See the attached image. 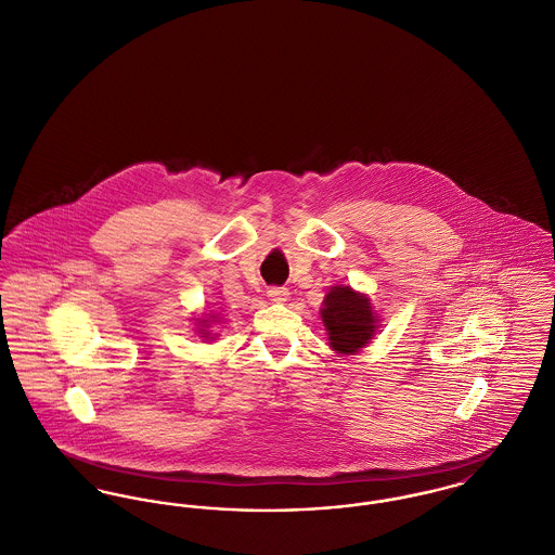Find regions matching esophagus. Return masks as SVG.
I'll return each instance as SVG.
<instances>
[{
  "label": "esophagus",
  "instance_id": "esophagus-1",
  "mask_svg": "<svg viewBox=\"0 0 555 555\" xmlns=\"http://www.w3.org/2000/svg\"><path fill=\"white\" fill-rule=\"evenodd\" d=\"M267 296H269L271 302H286L291 293L286 288H269Z\"/></svg>",
  "mask_w": 555,
  "mask_h": 555
}]
</instances>
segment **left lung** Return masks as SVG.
<instances>
[{
  "label": "left lung",
  "mask_w": 555,
  "mask_h": 555,
  "mask_svg": "<svg viewBox=\"0 0 555 555\" xmlns=\"http://www.w3.org/2000/svg\"><path fill=\"white\" fill-rule=\"evenodd\" d=\"M328 345L338 356H356L378 334L380 318L372 309L370 296L351 286H333L320 309Z\"/></svg>",
  "instance_id": "8db88e82"
}]
</instances>
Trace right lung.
Instances as JSON below:
<instances>
[{"label":"right lung","mask_w":555,"mask_h":555,"mask_svg":"<svg viewBox=\"0 0 555 555\" xmlns=\"http://www.w3.org/2000/svg\"><path fill=\"white\" fill-rule=\"evenodd\" d=\"M195 320V333L199 334V338H204V340H215L217 338V334L212 331V324H217V322H221V315L219 313H202V315H197V318H193Z\"/></svg>","instance_id":"add662e5"}]
</instances>
